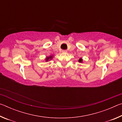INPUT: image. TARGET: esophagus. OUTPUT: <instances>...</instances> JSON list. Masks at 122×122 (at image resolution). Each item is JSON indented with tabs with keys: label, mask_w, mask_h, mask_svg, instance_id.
Here are the masks:
<instances>
[{
	"label": "esophagus",
	"mask_w": 122,
	"mask_h": 122,
	"mask_svg": "<svg viewBox=\"0 0 122 122\" xmlns=\"http://www.w3.org/2000/svg\"><path fill=\"white\" fill-rule=\"evenodd\" d=\"M62 53H67V50H62Z\"/></svg>",
	"instance_id": "obj_1"
}]
</instances>
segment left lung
Here are the masks:
<instances>
[{"label":"left lung","instance_id":"1","mask_svg":"<svg viewBox=\"0 0 122 122\" xmlns=\"http://www.w3.org/2000/svg\"><path fill=\"white\" fill-rule=\"evenodd\" d=\"M78 61H79L80 62H82V59H81V58H80V59H79V60H78Z\"/></svg>","mask_w":122,"mask_h":122}]
</instances>
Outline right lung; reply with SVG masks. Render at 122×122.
Listing matches in <instances>:
<instances>
[{
	"instance_id": "1",
	"label": "right lung",
	"mask_w": 122,
	"mask_h": 122,
	"mask_svg": "<svg viewBox=\"0 0 122 122\" xmlns=\"http://www.w3.org/2000/svg\"><path fill=\"white\" fill-rule=\"evenodd\" d=\"M51 57H52V56H49V57H47V59H46V61H48L49 59H51Z\"/></svg>"
}]
</instances>
